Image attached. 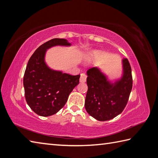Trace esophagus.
<instances>
[{
	"mask_svg": "<svg viewBox=\"0 0 158 158\" xmlns=\"http://www.w3.org/2000/svg\"><path fill=\"white\" fill-rule=\"evenodd\" d=\"M86 78H87V75L84 73L81 74V77H80L79 81L81 83H84L86 81Z\"/></svg>",
	"mask_w": 158,
	"mask_h": 158,
	"instance_id": "esophagus-1",
	"label": "esophagus"
}]
</instances>
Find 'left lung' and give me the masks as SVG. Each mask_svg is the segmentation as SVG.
<instances>
[{
  "label": "left lung",
  "instance_id": "8db88e82",
  "mask_svg": "<svg viewBox=\"0 0 158 158\" xmlns=\"http://www.w3.org/2000/svg\"><path fill=\"white\" fill-rule=\"evenodd\" d=\"M122 77L110 82L99 68L87 70L88 91L85 108L90 116L99 121H108L117 117L127 104L133 86L131 68L127 59L122 60Z\"/></svg>",
  "mask_w": 158,
  "mask_h": 158
}]
</instances>
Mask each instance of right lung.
Instances as JSON below:
<instances>
[{"label":"right lung","instance_id":"right-lung-1","mask_svg":"<svg viewBox=\"0 0 158 158\" xmlns=\"http://www.w3.org/2000/svg\"><path fill=\"white\" fill-rule=\"evenodd\" d=\"M57 45L70 46L71 44L64 39H53L42 44L30 57L25 71V99L31 110L40 116L52 115L61 110L79 82V74L73 76L48 66L45 53Z\"/></svg>","mask_w":158,"mask_h":158}]
</instances>
